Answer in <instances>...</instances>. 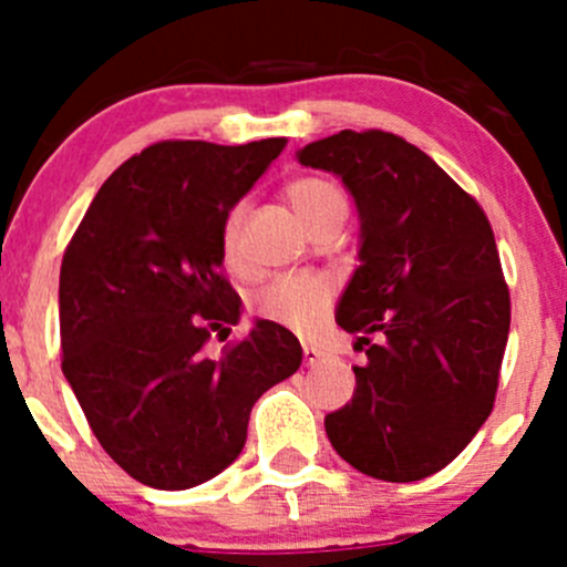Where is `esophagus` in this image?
I'll return each mask as SVG.
<instances>
[{
	"label": "esophagus",
	"instance_id": "obj_1",
	"mask_svg": "<svg viewBox=\"0 0 567 567\" xmlns=\"http://www.w3.org/2000/svg\"><path fill=\"white\" fill-rule=\"evenodd\" d=\"M320 359H326V353L318 346H307L305 342V364H318Z\"/></svg>",
	"mask_w": 567,
	"mask_h": 567
}]
</instances>
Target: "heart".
<instances>
[{"label":"heart","mask_w":567,"mask_h":567,"mask_svg":"<svg viewBox=\"0 0 567 567\" xmlns=\"http://www.w3.org/2000/svg\"><path fill=\"white\" fill-rule=\"evenodd\" d=\"M285 199L296 210L305 225H310L318 216L329 210H346L340 188L323 177H296L285 186ZM244 203L227 214L225 230H221V249L227 260H236L238 249V230H241ZM334 285L320 274H288V277L271 279L251 296V310L262 320L288 326V329L307 331L318 323L320 316L329 310Z\"/></svg>","instance_id":"obj_1"}]
</instances>
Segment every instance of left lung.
Wrapping results in <instances>:
<instances>
[{
    "label": "left lung",
    "instance_id": "left-lung-1",
    "mask_svg": "<svg viewBox=\"0 0 567 567\" xmlns=\"http://www.w3.org/2000/svg\"><path fill=\"white\" fill-rule=\"evenodd\" d=\"M296 158L340 177L362 225L337 323L368 346V364L326 436L368 477L436 474L494 409L511 331L494 230L431 156L386 131H340Z\"/></svg>",
    "mask_w": 567,
    "mask_h": 567
}]
</instances>
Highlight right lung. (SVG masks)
<instances>
[{
	"label": "right lung",
	"instance_id": "add662e5",
	"mask_svg": "<svg viewBox=\"0 0 567 567\" xmlns=\"http://www.w3.org/2000/svg\"><path fill=\"white\" fill-rule=\"evenodd\" d=\"M285 145L156 142L109 175L68 244L62 373L109 458L142 485L183 491L225 472L257 398L299 370V340L271 320L205 353L241 318L221 277L225 219Z\"/></svg>",
	"mask_w": 567,
	"mask_h": 567
}]
</instances>
